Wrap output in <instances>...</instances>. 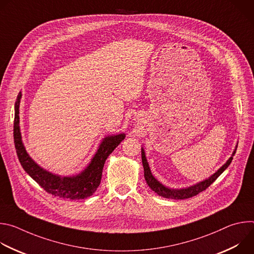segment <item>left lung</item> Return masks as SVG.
<instances>
[{
  "label": "left lung",
  "instance_id": "8db88e82",
  "mask_svg": "<svg viewBox=\"0 0 254 254\" xmlns=\"http://www.w3.org/2000/svg\"><path fill=\"white\" fill-rule=\"evenodd\" d=\"M236 148H237V146H236ZM236 148H235L232 156L228 159V161L218 171L214 173L211 177L202 181V182H200V183H197L193 186H190L188 188H183V189H171V188H168L165 185H163L161 182H159V181L152 175L151 169L149 167V163L146 158V154H144V151L141 148V162H142V167H143V172H144V179H146V182L149 185V187L155 193H157L159 196H162V197L168 198V199H176V200L191 198L193 196L198 195L200 192L206 190L214 182V181L228 168V166L231 164V162L233 160V156L235 155Z\"/></svg>",
  "mask_w": 254,
  "mask_h": 254
}]
</instances>
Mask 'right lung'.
I'll list each match as a JSON object with an SVG mask.
<instances>
[{"mask_svg":"<svg viewBox=\"0 0 254 254\" xmlns=\"http://www.w3.org/2000/svg\"><path fill=\"white\" fill-rule=\"evenodd\" d=\"M21 97L22 93L20 92L15 103L14 141L18 159L25 172L47 193L53 196L70 200H80L91 196L100 184L105 160L125 139L126 134L119 133L105 136L99 144L97 152L91 159V162L81 173L68 177H61L52 174L34 162L24 147L20 131L19 118Z\"/></svg>","mask_w":254,"mask_h":254,"instance_id":"1","label":"right lung"}]
</instances>
